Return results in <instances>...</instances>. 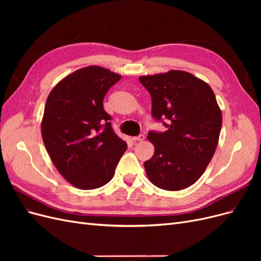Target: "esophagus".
<instances>
[{
    "label": "esophagus",
    "mask_w": 261,
    "mask_h": 261,
    "mask_svg": "<svg viewBox=\"0 0 261 261\" xmlns=\"http://www.w3.org/2000/svg\"><path fill=\"white\" fill-rule=\"evenodd\" d=\"M134 141H144L145 140V135H139L137 137H133Z\"/></svg>",
    "instance_id": "obj_1"
}]
</instances>
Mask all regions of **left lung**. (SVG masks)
Returning <instances> with one entry per match:
<instances>
[{"label":"left lung","instance_id":"left-lung-1","mask_svg":"<svg viewBox=\"0 0 261 261\" xmlns=\"http://www.w3.org/2000/svg\"><path fill=\"white\" fill-rule=\"evenodd\" d=\"M151 96V112L168 130L150 132L154 153L144 163L153 185L165 191L192 186L203 174L219 143L222 112L211 87L184 70L140 76Z\"/></svg>","mask_w":261,"mask_h":261}]
</instances>
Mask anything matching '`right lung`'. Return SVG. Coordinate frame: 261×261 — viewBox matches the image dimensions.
Listing matches in <instances>:
<instances>
[{"label":"right lung","instance_id":"right-lung-1","mask_svg":"<svg viewBox=\"0 0 261 261\" xmlns=\"http://www.w3.org/2000/svg\"><path fill=\"white\" fill-rule=\"evenodd\" d=\"M121 78L101 66L83 67L55 85L46 99L43 143L60 174L76 188L109 183L127 148L103 109L108 90Z\"/></svg>","mask_w":261,"mask_h":261}]
</instances>
